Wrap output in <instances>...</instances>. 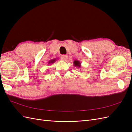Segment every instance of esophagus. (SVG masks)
I'll use <instances>...</instances> for the list:
<instances>
[{"label": "esophagus", "instance_id": "esophagus-1", "mask_svg": "<svg viewBox=\"0 0 132 132\" xmlns=\"http://www.w3.org/2000/svg\"><path fill=\"white\" fill-rule=\"evenodd\" d=\"M61 59L63 60V61H67V59L68 58V55H61Z\"/></svg>", "mask_w": 132, "mask_h": 132}]
</instances>
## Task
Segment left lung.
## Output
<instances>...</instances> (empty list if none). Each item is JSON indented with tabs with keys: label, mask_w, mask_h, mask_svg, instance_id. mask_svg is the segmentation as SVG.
<instances>
[{
	"label": "left lung",
	"mask_w": 132,
	"mask_h": 132,
	"mask_svg": "<svg viewBox=\"0 0 132 132\" xmlns=\"http://www.w3.org/2000/svg\"><path fill=\"white\" fill-rule=\"evenodd\" d=\"M74 65L78 68H80L81 65V63L79 61H78V60H75L74 61Z\"/></svg>",
	"instance_id": "left-lung-1"
}]
</instances>
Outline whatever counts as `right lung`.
Instances as JSON below:
<instances>
[{"label": "right lung", "mask_w": 132, "mask_h": 132, "mask_svg": "<svg viewBox=\"0 0 132 132\" xmlns=\"http://www.w3.org/2000/svg\"><path fill=\"white\" fill-rule=\"evenodd\" d=\"M56 58H54V59H51L50 60V61H49L48 62V64H53V63H54V62L56 61Z\"/></svg>", "instance_id": "obj_1"}]
</instances>
